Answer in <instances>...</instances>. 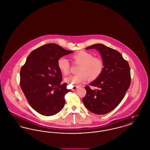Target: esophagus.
<instances>
[{"instance_id":"34e87169","label":"esophagus","mask_w":150,"mask_h":150,"mask_svg":"<svg viewBox=\"0 0 150 150\" xmlns=\"http://www.w3.org/2000/svg\"><path fill=\"white\" fill-rule=\"evenodd\" d=\"M79 86H74L73 87H72V91H75V90H76L77 88H79Z\"/></svg>"}]
</instances>
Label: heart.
Masks as SVG:
<instances>
[{"mask_svg":"<svg viewBox=\"0 0 150 150\" xmlns=\"http://www.w3.org/2000/svg\"><path fill=\"white\" fill-rule=\"evenodd\" d=\"M72 61L75 64H79L77 74L70 76L65 81L72 85H79L89 79L95 80L101 75L104 68L103 59L93 57L91 53L79 51L71 56ZM58 66L63 74L68 75L70 72V63L65 57H61L58 61Z\"/></svg>","mask_w":150,"mask_h":150,"instance_id":"1","label":"heart"}]
</instances>
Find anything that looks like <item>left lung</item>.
I'll use <instances>...</instances> for the list:
<instances>
[{"label":"left lung","mask_w":150,"mask_h":150,"mask_svg":"<svg viewBox=\"0 0 150 150\" xmlns=\"http://www.w3.org/2000/svg\"><path fill=\"white\" fill-rule=\"evenodd\" d=\"M95 49L101 55L104 68L101 75L90 86L98 89L85 88L87 94L83 103L90 112L105 115L113 110L122 100L131 83L129 63L122 54L113 49L101 44L93 45L86 49Z\"/></svg>","instance_id":"8db88e82"}]
</instances>
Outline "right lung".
I'll return each instance as SVG.
<instances>
[{"label": "right lung", "mask_w": 150, "mask_h": 150, "mask_svg": "<svg viewBox=\"0 0 150 150\" xmlns=\"http://www.w3.org/2000/svg\"><path fill=\"white\" fill-rule=\"evenodd\" d=\"M72 52L55 44H47L32 51L20 70V85L29 104L44 115L59 112L70 91L67 83L61 84L62 75L58 59Z\"/></svg>", "instance_id": "add662e5"}]
</instances>
